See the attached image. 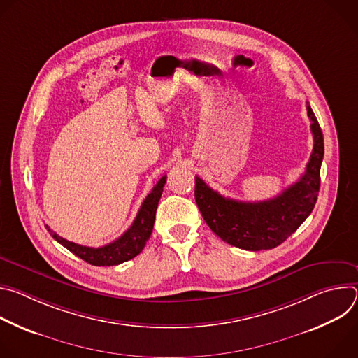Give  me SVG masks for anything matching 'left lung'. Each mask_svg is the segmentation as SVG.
<instances>
[{
    "label": "left lung",
    "mask_w": 358,
    "mask_h": 358,
    "mask_svg": "<svg viewBox=\"0 0 358 358\" xmlns=\"http://www.w3.org/2000/svg\"><path fill=\"white\" fill-rule=\"evenodd\" d=\"M313 151L304 174L278 196L261 202L225 198L195 177V202L211 231L224 242L245 250L272 249L286 241L308 218L320 189V167L324 156L323 133L309 105Z\"/></svg>",
    "instance_id": "1"
}]
</instances>
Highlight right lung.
<instances>
[{"label": "right lung", "mask_w": 358, "mask_h": 358, "mask_svg": "<svg viewBox=\"0 0 358 358\" xmlns=\"http://www.w3.org/2000/svg\"><path fill=\"white\" fill-rule=\"evenodd\" d=\"M166 181H167V176H164L159 180V182L155 185V188L151 189V192L143 201L131 227L120 238H117L116 241H113L105 246L90 248V246L78 245L75 242L64 239L54 231H50V228L48 225H45V227L55 241H58L68 250L75 253L78 258L83 259L85 262L90 264V265L115 266V265L123 264V262L130 261L134 257H137V255L143 250L145 242L148 241V238L152 232V227H155L156 211H157V206H159V201L162 198L163 187H164Z\"/></svg>", "instance_id": "obj_1"}]
</instances>
